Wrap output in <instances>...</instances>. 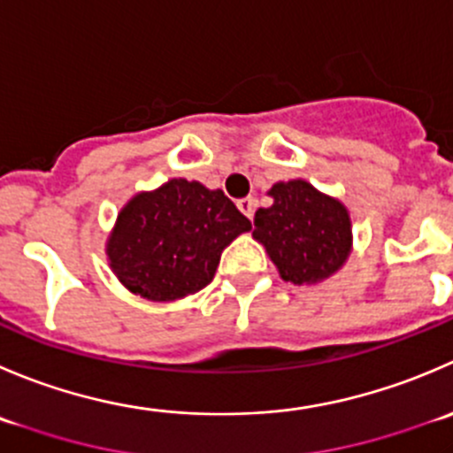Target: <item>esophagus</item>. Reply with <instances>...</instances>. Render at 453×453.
<instances>
[{"mask_svg":"<svg viewBox=\"0 0 453 453\" xmlns=\"http://www.w3.org/2000/svg\"><path fill=\"white\" fill-rule=\"evenodd\" d=\"M236 205H239V210L245 214V217L252 219L254 210H257V199H254V196H245V199L236 201Z\"/></svg>","mask_w":453,"mask_h":453,"instance_id":"esophagus-1","label":"esophagus"}]
</instances>
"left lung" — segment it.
<instances>
[{
	"mask_svg": "<svg viewBox=\"0 0 453 453\" xmlns=\"http://www.w3.org/2000/svg\"><path fill=\"white\" fill-rule=\"evenodd\" d=\"M267 196L272 205L257 210L252 236L265 248L280 279L316 285L348 263L354 236L343 201L305 179L274 183Z\"/></svg>",
	"mask_w": 453,
	"mask_h": 453,
	"instance_id": "obj_1",
	"label": "left lung"
}]
</instances>
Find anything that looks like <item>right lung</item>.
Masks as SVG:
<instances>
[{
  "label": "right lung",
  "instance_id": "right-lung-1",
  "mask_svg": "<svg viewBox=\"0 0 453 453\" xmlns=\"http://www.w3.org/2000/svg\"><path fill=\"white\" fill-rule=\"evenodd\" d=\"M252 223L221 190L170 179L137 192L105 241L110 270L134 296L170 303L203 289L221 254Z\"/></svg>",
  "mask_w": 453,
  "mask_h": 453
}]
</instances>
